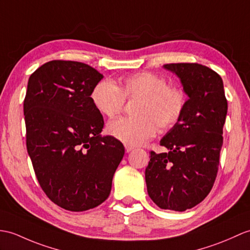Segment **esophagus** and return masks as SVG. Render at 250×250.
Masks as SVG:
<instances>
[{
	"label": "esophagus",
	"mask_w": 250,
	"mask_h": 250,
	"mask_svg": "<svg viewBox=\"0 0 250 250\" xmlns=\"http://www.w3.org/2000/svg\"><path fill=\"white\" fill-rule=\"evenodd\" d=\"M125 152H127V153H129V152H131V151H132V150H133V149H134V147H132V146H129V145H125Z\"/></svg>",
	"instance_id": "1"
}]
</instances>
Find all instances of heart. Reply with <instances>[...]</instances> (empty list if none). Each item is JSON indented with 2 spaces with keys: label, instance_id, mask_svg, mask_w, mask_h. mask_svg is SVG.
<instances>
[{
  "label": "heart",
  "instance_id": "heart-1",
  "mask_svg": "<svg viewBox=\"0 0 250 250\" xmlns=\"http://www.w3.org/2000/svg\"><path fill=\"white\" fill-rule=\"evenodd\" d=\"M90 99L99 113L114 118L123 111L125 101L137 100L134 117L119 118L107 125L108 133L129 146H137L151 138L158 126L168 130L182 118L187 96L182 88L168 86L165 78L153 72H139L119 80H102L91 90Z\"/></svg>",
  "mask_w": 250,
  "mask_h": 250
}]
</instances>
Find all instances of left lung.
<instances>
[{"label":"left lung","mask_w":250,"mask_h":250,"mask_svg":"<svg viewBox=\"0 0 250 250\" xmlns=\"http://www.w3.org/2000/svg\"><path fill=\"white\" fill-rule=\"evenodd\" d=\"M188 96L182 118L161 139L168 152H150L147 190L164 210L183 212L204 200L215 182L228 103L220 75L200 63H166Z\"/></svg>","instance_id":"obj_1"}]
</instances>
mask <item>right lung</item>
I'll return each mask as SVG.
<instances>
[{"label":"right lung","mask_w":250,"mask_h":250,"mask_svg":"<svg viewBox=\"0 0 250 250\" xmlns=\"http://www.w3.org/2000/svg\"><path fill=\"white\" fill-rule=\"evenodd\" d=\"M102 79L95 68L72 61L45 62L28 79L27 152L45 195L68 211L105 201L125 154L118 139L100 134L104 120L90 94Z\"/></svg>","instance_id":"obj_1"}]
</instances>
